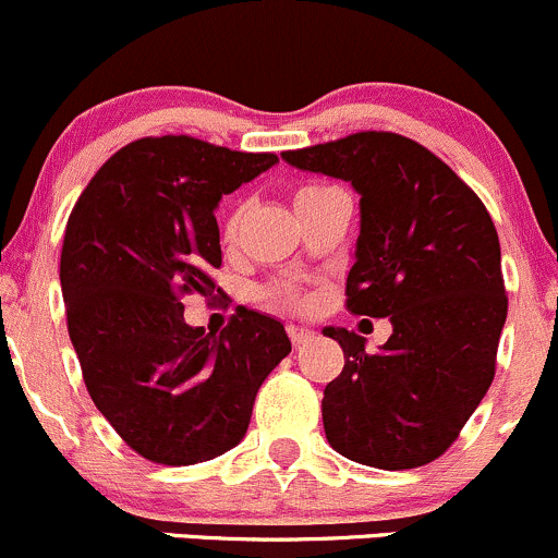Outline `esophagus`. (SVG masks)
<instances>
[{
    "mask_svg": "<svg viewBox=\"0 0 558 558\" xmlns=\"http://www.w3.org/2000/svg\"><path fill=\"white\" fill-rule=\"evenodd\" d=\"M286 331H289L291 342H294V344H304L310 337H313V331H310V328H304V326H289Z\"/></svg>",
    "mask_w": 558,
    "mask_h": 558,
    "instance_id": "1",
    "label": "esophagus"
}]
</instances>
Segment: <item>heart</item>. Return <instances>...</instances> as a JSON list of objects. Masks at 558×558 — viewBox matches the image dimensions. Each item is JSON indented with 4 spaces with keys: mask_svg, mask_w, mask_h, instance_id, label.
Returning <instances> with one entry per match:
<instances>
[{
    "mask_svg": "<svg viewBox=\"0 0 558 558\" xmlns=\"http://www.w3.org/2000/svg\"><path fill=\"white\" fill-rule=\"evenodd\" d=\"M324 190H328V186H320V184L299 186L296 195H294V203L307 201V197L318 195V192H324ZM243 219H245V205L238 203L230 210V216L225 219V227H221V238H225L227 245L238 243L240 230H243ZM256 296H259L264 304H269V307L302 310V307H307V304H310L307 291H302L296 283H291V280H272V283L262 286V289L256 291Z\"/></svg>",
    "mask_w": 558,
    "mask_h": 558,
    "instance_id": "1",
    "label": "heart"
}]
</instances>
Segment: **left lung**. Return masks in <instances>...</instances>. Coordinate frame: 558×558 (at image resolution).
<instances>
[{"label": "left lung", "mask_w": 558, "mask_h": 558, "mask_svg": "<svg viewBox=\"0 0 558 558\" xmlns=\"http://www.w3.org/2000/svg\"><path fill=\"white\" fill-rule=\"evenodd\" d=\"M283 160L361 195L348 310L392 324L379 353L355 331L324 328L344 353L324 390L328 444L383 471L427 465L495 379L508 296L489 210L447 162L398 133H353Z\"/></svg>", "instance_id": "1"}]
</instances>
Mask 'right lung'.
Wrapping results in <instances>:
<instances>
[{"label": "right lung", "instance_id": "right-lung-1", "mask_svg": "<svg viewBox=\"0 0 558 558\" xmlns=\"http://www.w3.org/2000/svg\"><path fill=\"white\" fill-rule=\"evenodd\" d=\"M272 151L192 136L138 138L74 203L61 251L66 326L98 412L144 460L195 465L245 436L267 374L291 353L280 320L238 307L225 331L184 320L221 267L216 205Z\"/></svg>", "mask_w": 558, "mask_h": 558}]
</instances>
